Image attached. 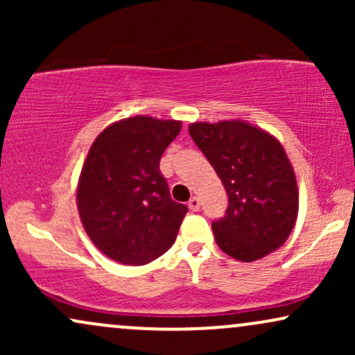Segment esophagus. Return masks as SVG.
<instances>
[{"mask_svg": "<svg viewBox=\"0 0 355 355\" xmlns=\"http://www.w3.org/2000/svg\"><path fill=\"white\" fill-rule=\"evenodd\" d=\"M189 209L191 211H198V209H200V200L197 197H191L189 200Z\"/></svg>", "mask_w": 355, "mask_h": 355, "instance_id": "1", "label": "esophagus"}]
</instances>
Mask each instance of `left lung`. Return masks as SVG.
<instances>
[{
  "label": "left lung",
  "instance_id": "obj_1",
  "mask_svg": "<svg viewBox=\"0 0 355 355\" xmlns=\"http://www.w3.org/2000/svg\"><path fill=\"white\" fill-rule=\"evenodd\" d=\"M189 132L229 195L225 215L211 223L220 250L254 262L282 247L295 225L299 191L280 141L243 120L198 121Z\"/></svg>",
  "mask_w": 355,
  "mask_h": 355
}]
</instances>
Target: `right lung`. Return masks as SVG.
Instances as JSON below:
<instances>
[{
	"instance_id": "1",
	"label": "right lung",
	"mask_w": 355,
	"mask_h": 355,
	"mask_svg": "<svg viewBox=\"0 0 355 355\" xmlns=\"http://www.w3.org/2000/svg\"><path fill=\"white\" fill-rule=\"evenodd\" d=\"M180 130L182 121L137 115L107 126L89 146L76 205L108 259L145 266L173 245L189 209L170 197L160 158Z\"/></svg>"
}]
</instances>
